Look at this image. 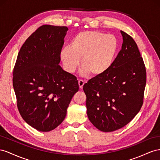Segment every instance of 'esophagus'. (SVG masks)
Wrapping results in <instances>:
<instances>
[{
    "label": "esophagus",
    "mask_w": 160,
    "mask_h": 160,
    "mask_svg": "<svg viewBox=\"0 0 160 160\" xmlns=\"http://www.w3.org/2000/svg\"><path fill=\"white\" fill-rule=\"evenodd\" d=\"M84 83H85L84 81L82 80H78V84H79V87H80V89L82 88Z\"/></svg>",
    "instance_id": "34e87169"
}]
</instances>
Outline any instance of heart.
<instances>
[{
	"instance_id": "1",
	"label": "heart",
	"mask_w": 160,
	"mask_h": 160,
	"mask_svg": "<svg viewBox=\"0 0 160 160\" xmlns=\"http://www.w3.org/2000/svg\"><path fill=\"white\" fill-rule=\"evenodd\" d=\"M118 49V41L112 35L97 31H84L77 33L70 45L62 48L60 56L65 70L73 73L80 65L82 74L98 77L112 67Z\"/></svg>"
}]
</instances>
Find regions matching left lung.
<instances>
[{"label":"left lung","mask_w":160,"mask_h":160,"mask_svg":"<svg viewBox=\"0 0 160 160\" xmlns=\"http://www.w3.org/2000/svg\"><path fill=\"white\" fill-rule=\"evenodd\" d=\"M123 42L111 69L83 86L86 112L98 129L111 132L125 126L143 102L146 70L138 45L121 31Z\"/></svg>","instance_id":"1"}]
</instances>
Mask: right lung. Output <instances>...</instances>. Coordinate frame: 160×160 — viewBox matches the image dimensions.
<instances>
[{"mask_svg": "<svg viewBox=\"0 0 160 160\" xmlns=\"http://www.w3.org/2000/svg\"><path fill=\"white\" fill-rule=\"evenodd\" d=\"M67 27L45 25L22 45L13 70L12 85L22 118L39 131H50L64 120L79 90L76 77L59 65Z\"/></svg>", "mask_w": 160, "mask_h": 160, "instance_id": "add662e5", "label": "right lung"}]
</instances>
